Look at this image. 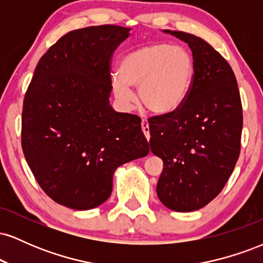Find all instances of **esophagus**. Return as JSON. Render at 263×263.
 <instances>
[{"instance_id": "esophagus-1", "label": "esophagus", "mask_w": 263, "mask_h": 263, "mask_svg": "<svg viewBox=\"0 0 263 263\" xmlns=\"http://www.w3.org/2000/svg\"><path fill=\"white\" fill-rule=\"evenodd\" d=\"M141 127H142V132H143L144 137L147 138V141H149L151 135H149V127H148V122H147V120H142Z\"/></svg>"}]
</instances>
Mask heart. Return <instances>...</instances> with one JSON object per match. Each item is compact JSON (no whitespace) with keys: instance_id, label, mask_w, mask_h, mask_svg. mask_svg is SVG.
I'll use <instances>...</instances> for the list:
<instances>
[{"instance_id":"b5f03b06","label":"heart","mask_w":263,"mask_h":263,"mask_svg":"<svg viewBox=\"0 0 263 263\" xmlns=\"http://www.w3.org/2000/svg\"><path fill=\"white\" fill-rule=\"evenodd\" d=\"M195 65L190 54L180 45L153 43L126 54L119 63V77H114V92L123 106L135 101L129 86H138L142 104L155 114L177 110L185 100Z\"/></svg>"}]
</instances>
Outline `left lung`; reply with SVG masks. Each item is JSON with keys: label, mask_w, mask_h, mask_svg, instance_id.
I'll return each instance as SVG.
<instances>
[{"label": "left lung", "mask_w": 263, "mask_h": 263, "mask_svg": "<svg viewBox=\"0 0 263 263\" xmlns=\"http://www.w3.org/2000/svg\"><path fill=\"white\" fill-rule=\"evenodd\" d=\"M188 43L195 71L185 100L148 119L149 144L163 161L157 195L168 209L194 211L218 197L241 147L242 106L234 71L204 39L167 31Z\"/></svg>", "instance_id": "obj_1"}]
</instances>
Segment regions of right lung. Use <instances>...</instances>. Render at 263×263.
Returning <instances> with one entry per match:
<instances>
[{
  "mask_svg": "<svg viewBox=\"0 0 263 263\" xmlns=\"http://www.w3.org/2000/svg\"><path fill=\"white\" fill-rule=\"evenodd\" d=\"M129 28L93 26L63 35L42 57L27 89L22 148L55 203L89 210L106 201L117 167L148 155L136 115L110 105V65Z\"/></svg>",
  "mask_w": 263,
  "mask_h": 263,
  "instance_id": "right-lung-1",
  "label": "right lung"
}]
</instances>
